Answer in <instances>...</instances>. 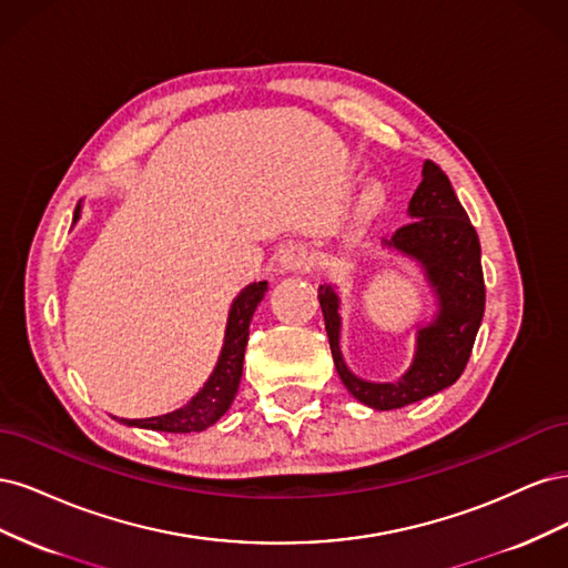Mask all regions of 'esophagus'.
Returning <instances> with one entry per match:
<instances>
[{
	"instance_id": "esophagus-1",
	"label": "esophagus",
	"mask_w": 568,
	"mask_h": 568,
	"mask_svg": "<svg viewBox=\"0 0 568 568\" xmlns=\"http://www.w3.org/2000/svg\"><path fill=\"white\" fill-rule=\"evenodd\" d=\"M280 263H282L284 270L298 272V270H305V267L313 265V253L307 251V246H303V244H291L282 251Z\"/></svg>"
}]
</instances>
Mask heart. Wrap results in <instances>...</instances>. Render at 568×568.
Segmentation results:
<instances>
[{"instance_id":"obj_1","label":"heart","mask_w":568,"mask_h":568,"mask_svg":"<svg viewBox=\"0 0 568 568\" xmlns=\"http://www.w3.org/2000/svg\"><path fill=\"white\" fill-rule=\"evenodd\" d=\"M386 203V189L382 182H369L357 201V213L363 217H372L384 209Z\"/></svg>"}]
</instances>
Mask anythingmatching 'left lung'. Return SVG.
Here are the masks:
<instances>
[{
	"label": "left lung",
	"mask_w": 568,
	"mask_h": 568,
	"mask_svg": "<svg viewBox=\"0 0 568 568\" xmlns=\"http://www.w3.org/2000/svg\"><path fill=\"white\" fill-rule=\"evenodd\" d=\"M409 222L395 230L386 246L398 248L424 265L438 294L436 320L419 329L417 355L400 382L372 384L346 367L338 348V296L332 286H320L324 329L329 336L334 365L359 403L374 409H398L453 386L469 363L480 320L486 311V284L480 267V244L467 211L448 175L434 163H424V180L407 205Z\"/></svg>",
	"instance_id": "obj_1"
}]
</instances>
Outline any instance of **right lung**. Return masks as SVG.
Instances as JSON below:
<instances>
[{"label": "right lung", "instance_id": "obj_1", "mask_svg": "<svg viewBox=\"0 0 568 568\" xmlns=\"http://www.w3.org/2000/svg\"><path fill=\"white\" fill-rule=\"evenodd\" d=\"M78 213H80V205L75 209V217ZM265 291H267V282H257V284H248L242 294L236 296L230 311L225 346H222L217 365L211 374V379L205 382V386L194 395L192 400H189L184 407L168 412V415H161V417L120 419V422L128 426H142V428H151V432H168V434H194L213 426L230 409L234 395L239 390V382H242V369H244V353L248 343V326L257 303H261L265 296Z\"/></svg>", "mask_w": 568, "mask_h": 568}]
</instances>
